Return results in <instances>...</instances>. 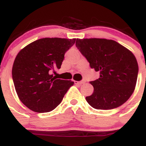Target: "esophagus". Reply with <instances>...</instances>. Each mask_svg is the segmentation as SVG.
I'll use <instances>...</instances> for the list:
<instances>
[{
    "label": "esophagus",
    "instance_id": "1",
    "mask_svg": "<svg viewBox=\"0 0 146 146\" xmlns=\"http://www.w3.org/2000/svg\"><path fill=\"white\" fill-rule=\"evenodd\" d=\"M86 83V81L85 80H82V81H76V80H74V83L75 84H83V83Z\"/></svg>",
    "mask_w": 146,
    "mask_h": 146
}]
</instances>
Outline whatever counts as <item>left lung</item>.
I'll return each instance as SVG.
<instances>
[{
    "instance_id": "obj_1",
    "label": "left lung",
    "mask_w": 146,
    "mask_h": 146,
    "mask_svg": "<svg viewBox=\"0 0 146 146\" xmlns=\"http://www.w3.org/2000/svg\"><path fill=\"white\" fill-rule=\"evenodd\" d=\"M76 45L90 68L100 72V78L90 82L94 90L86 98L89 105L111 110L126 102L138 78V65L133 53L115 40L105 38H77Z\"/></svg>"
}]
</instances>
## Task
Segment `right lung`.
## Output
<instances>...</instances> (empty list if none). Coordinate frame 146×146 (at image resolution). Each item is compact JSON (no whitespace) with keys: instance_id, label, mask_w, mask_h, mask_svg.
I'll use <instances>...</instances> for the list:
<instances>
[{"instance_id":"1","label":"right lung","mask_w":146,"mask_h":146,"mask_svg":"<svg viewBox=\"0 0 146 146\" xmlns=\"http://www.w3.org/2000/svg\"><path fill=\"white\" fill-rule=\"evenodd\" d=\"M76 38H45L32 42L18 53L12 68L15 91L27 108L37 113L53 111L73 85L50 74L60 69L64 55Z\"/></svg>"}]
</instances>
